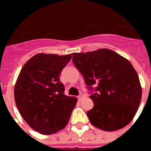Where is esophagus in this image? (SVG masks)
Wrapping results in <instances>:
<instances>
[{
	"label": "esophagus",
	"instance_id": "1",
	"mask_svg": "<svg viewBox=\"0 0 151 151\" xmlns=\"http://www.w3.org/2000/svg\"><path fill=\"white\" fill-rule=\"evenodd\" d=\"M83 98H85V95H84L83 94H80L78 96V101H82V100L83 99Z\"/></svg>",
	"mask_w": 151,
	"mask_h": 151
}]
</instances>
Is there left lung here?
Listing matches in <instances>:
<instances>
[{"mask_svg":"<svg viewBox=\"0 0 151 151\" xmlns=\"http://www.w3.org/2000/svg\"><path fill=\"white\" fill-rule=\"evenodd\" d=\"M73 62L85 78L94 107L87 112L91 123L106 132L126 126L134 118L141 99V83L131 63L110 49L73 53Z\"/></svg>","mask_w":151,"mask_h":151,"instance_id":"8db88e82","label":"left lung"}]
</instances>
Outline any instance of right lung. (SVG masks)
Masks as SVG:
<instances>
[{"label":"right lung","mask_w":151,"mask_h":151,"mask_svg":"<svg viewBox=\"0 0 151 151\" xmlns=\"http://www.w3.org/2000/svg\"><path fill=\"white\" fill-rule=\"evenodd\" d=\"M71 54H40L24 64L14 87L18 110L28 125L42 134H51L66 127L78 99L64 94L60 81L62 69Z\"/></svg>","instance_id":"right-lung-1"}]
</instances>
